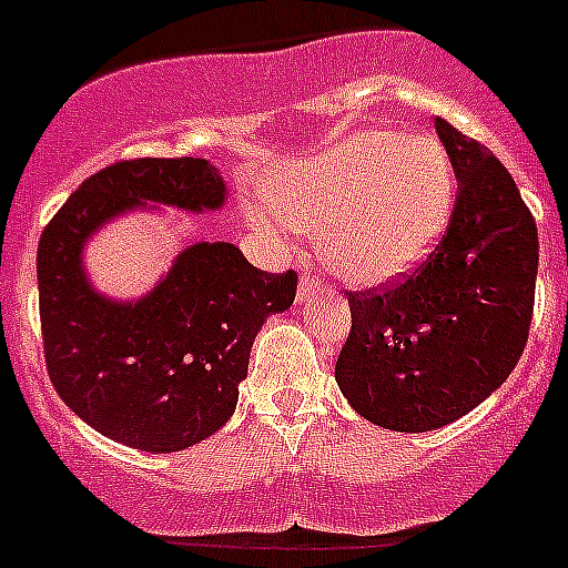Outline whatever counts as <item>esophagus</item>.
Returning a JSON list of instances; mask_svg holds the SVG:
<instances>
[{"label": "esophagus", "instance_id": "34e87169", "mask_svg": "<svg viewBox=\"0 0 568 568\" xmlns=\"http://www.w3.org/2000/svg\"><path fill=\"white\" fill-rule=\"evenodd\" d=\"M318 293H329L327 284H321V281H315L310 273H301V281H298V301H310L315 298Z\"/></svg>", "mask_w": 568, "mask_h": 568}]
</instances>
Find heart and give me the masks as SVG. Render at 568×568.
I'll return each mask as SVG.
<instances>
[{"instance_id": "obj_1", "label": "heart", "mask_w": 568, "mask_h": 568, "mask_svg": "<svg viewBox=\"0 0 568 568\" xmlns=\"http://www.w3.org/2000/svg\"><path fill=\"white\" fill-rule=\"evenodd\" d=\"M250 204L258 233L318 227V253L361 287L393 284L433 253L453 213V164L440 142L398 130H361L270 179Z\"/></svg>"}]
</instances>
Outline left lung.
Wrapping results in <instances>:
<instances>
[{
  "label": "left lung",
  "instance_id": "obj_1",
  "mask_svg": "<svg viewBox=\"0 0 568 568\" xmlns=\"http://www.w3.org/2000/svg\"><path fill=\"white\" fill-rule=\"evenodd\" d=\"M458 179L446 233L404 281L349 293L353 329L335 381L355 413L429 433L489 398L529 338L538 227L509 170L435 119Z\"/></svg>",
  "mask_w": 568,
  "mask_h": 568
}]
</instances>
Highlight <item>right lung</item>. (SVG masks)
I'll return each mask as SVG.
<instances>
[{"label":"right lung","mask_w":568,"mask_h":568,"mask_svg":"<svg viewBox=\"0 0 568 568\" xmlns=\"http://www.w3.org/2000/svg\"><path fill=\"white\" fill-rule=\"evenodd\" d=\"M224 199L207 159H130L90 175L39 241L50 381L84 424L142 453H179L227 424L255 335L290 310L298 275L255 270L227 241H199L148 295L113 301L90 284L84 244L148 202L204 213Z\"/></svg>","instance_id":"right-lung-1"}]
</instances>
